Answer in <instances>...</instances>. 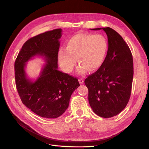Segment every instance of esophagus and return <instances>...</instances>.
<instances>
[{"label": "esophagus", "instance_id": "esophagus-1", "mask_svg": "<svg viewBox=\"0 0 149 149\" xmlns=\"http://www.w3.org/2000/svg\"><path fill=\"white\" fill-rule=\"evenodd\" d=\"M79 83H80V84H83V83H84V79L82 78H79Z\"/></svg>", "mask_w": 149, "mask_h": 149}]
</instances>
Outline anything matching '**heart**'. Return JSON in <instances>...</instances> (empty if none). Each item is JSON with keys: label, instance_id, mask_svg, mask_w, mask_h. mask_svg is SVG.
<instances>
[{"label": "heart", "instance_id": "heart-1", "mask_svg": "<svg viewBox=\"0 0 149 149\" xmlns=\"http://www.w3.org/2000/svg\"><path fill=\"white\" fill-rule=\"evenodd\" d=\"M108 51V42L102 34L78 33L68 40L66 48H61L58 61L61 69L67 73L73 71L77 62L79 63L78 73L85 74L88 71H95L102 65Z\"/></svg>", "mask_w": 149, "mask_h": 149}]
</instances>
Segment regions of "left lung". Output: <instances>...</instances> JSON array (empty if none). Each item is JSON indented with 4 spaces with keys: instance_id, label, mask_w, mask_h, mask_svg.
<instances>
[{
    "instance_id": "left-lung-1",
    "label": "left lung",
    "mask_w": 149,
    "mask_h": 149,
    "mask_svg": "<svg viewBox=\"0 0 149 149\" xmlns=\"http://www.w3.org/2000/svg\"><path fill=\"white\" fill-rule=\"evenodd\" d=\"M102 29L108 40L104 62L84 83L88 89V100L93 112L104 118L118 115L127 106L131 94L134 66L132 53L121 36L109 27Z\"/></svg>"
}]
</instances>
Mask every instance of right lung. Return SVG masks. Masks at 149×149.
<instances>
[{"mask_svg":"<svg viewBox=\"0 0 149 149\" xmlns=\"http://www.w3.org/2000/svg\"><path fill=\"white\" fill-rule=\"evenodd\" d=\"M61 29L39 34L22 46L15 62L18 93L24 104L42 118H57L68 107L72 93L79 86L76 78L58 70V53ZM45 58L39 77L33 82L26 76V63L35 56Z\"/></svg>","mask_w":149,"mask_h":149,"instance_id":"obj_1","label":"right lung"}]
</instances>
